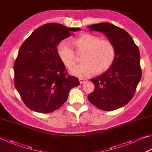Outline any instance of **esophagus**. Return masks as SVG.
Segmentation results:
<instances>
[{
	"mask_svg": "<svg viewBox=\"0 0 152 152\" xmlns=\"http://www.w3.org/2000/svg\"><path fill=\"white\" fill-rule=\"evenodd\" d=\"M87 81H88V80L86 79V78H80L79 79V82H80V84H84V83L86 82Z\"/></svg>",
	"mask_w": 152,
	"mask_h": 152,
	"instance_id": "1",
	"label": "esophagus"
}]
</instances>
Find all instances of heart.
I'll use <instances>...</instances> for the list:
<instances>
[{
    "mask_svg": "<svg viewBox=\"0 0 152 152\" xmlns=\"http://www.w3.org/2000/svg\"><path fill=\"white\" fill-rule=\"evenodd\" d=\"M72 46L76 52L84 51L83 63L72 67L76 63L75 52L66 41L62 40L58 44L56 52L61 61L68 68L72 67L70 73L75 76L84 78L91 76L97 70L102 72L107 70L115 58V48L111 41L100 39L97 35L84 34L74 38Z\"/></svg>",
    "mask_w": 152,
    "mask_h": 152,
    "instance_id": "obj_1",
    "label": "heart"
}]
</instances>
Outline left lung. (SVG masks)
I'll return each instance as SVG.
<instances>
[{
  "mask_svg": "<svg viewBox=\"0 0 152 152\" xmlns=\"http://www.w3.org/2000/svg\"><path fill=\"white\" fill-rule=\"evenodd\" d=\"M88 28L103 33L115 48V58L109 69L90 80L94 91L88 95L91 104L103 111H113L129 103L140 81V54L132 37L112 23L102 22Z\"/></svg>",
  "mask_w": 152,
  "mask_h": 152,
  "instance_id": "1",
  "label": "left lung"
}]
</instances>
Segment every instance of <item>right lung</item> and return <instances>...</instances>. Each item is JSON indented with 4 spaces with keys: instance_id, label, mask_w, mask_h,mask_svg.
Masks as SVG:
<instances>
[{
    "instance_id": "1",
    "label": "right lung",
    "mask_w": 152,
    "mask_h": 152,
    "mask_svg": "<svg viewBox=\"0 0 152 152\" xmlns=\"http://www.w3.org/2000/svg\"><path fill=\"white\" fill-rule=\"evenodd\" d=\"M79 28L49 23L32 32L23 43L14 62V85L29 109L40 113L55 111L66 102L79 80L67 74L56 46Z\"/></svg>"
}]
</instances>
